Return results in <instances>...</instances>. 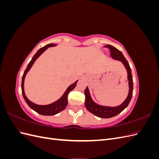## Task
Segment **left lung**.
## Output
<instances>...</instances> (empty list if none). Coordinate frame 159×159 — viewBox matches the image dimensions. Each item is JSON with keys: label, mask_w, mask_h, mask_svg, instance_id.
<instances>
[{"label": "left lung", "mask_w": 159, "mask_h": 159, "mask_svg": "<svg viewBox=\"0 0 159 159\" xmlns=\"http://www.w3.org/2000/svg\"><path fill=\"white\" fill-rule=\"evenodd\" d=\"M105 47H108L111 51V57L112 59L115 60H118L122 62L124 65L125 68L127 70V80L129 81V93L127 98L125 99L124 102L118 106L115 107H110V106H105V105H101L95 103L93 99L91 98V96L89 93V88L87 86L84 93L85 95V106L89 111L91 113L95 115L100 118H111L116 116L118 114L125 109L131 102L133 95V76L131 73V69L130 68L129 62L126 60L125 57L123 56V53L117 50L116 48H115L112 45L107 44L105 46Z\"/></svg>", "instance_id": "8db88e82"}]
</instances>
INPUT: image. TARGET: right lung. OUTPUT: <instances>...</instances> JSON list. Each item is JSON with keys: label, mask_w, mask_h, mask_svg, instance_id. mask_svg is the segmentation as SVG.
I'll return each mask as SVG.
<instances>
[{"label": "right lung", "mask_w": 159, "mask_h": 159, "mask_svg": "<svg viewBox=\"0 0 159 159\" xmlns=\"http://www.w3.org/2000/svg\"><path fill=\"white\" fill-rule=\"evenodd\" d=\"M56 46L57 44H49L38 50L34 54V56L32 57V58L31 61L29 62V64H28L27 68L25 70V72H24V74L22 75V84H21L22 93L24 99L25 100V102H26L28 106H29L32 110L42 115H47V116L56 115L57 113H59L60 112H61V111H63L66 109L67 105H68V93L70 91L73 90L75 88L77 82H78V80L75 81L74 84H71L69 87L66 89L65 92L64 93L63 95H61V97L60 99H58L54 102H53L50 104H48V105H38L33 103L30 100L28 99L25 94V87H24V85H25V80L27 73L29 71V70L32 68V66H33L34 63L35 61L38 58V57H39L43 52H45L48 48L54 47Z\"/></svg>", "instance_id": "1"}]
</instances>
